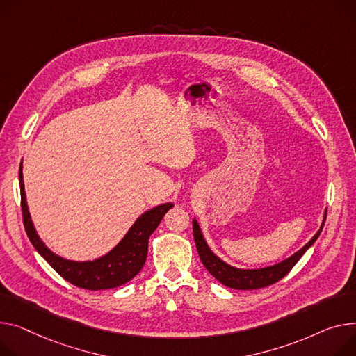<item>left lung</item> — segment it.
<instances>
[{"instance_id": "obj_1", "label": "left lung", "mask_w": 356, "mask_h": 356, "mask_svg": "<svg viewBox=\"0 0 356 356\" xmlns=\"http://www.w3.org/2000/svg\"><path fill=\"white\" fill-rule=\"evenodd\" d=\"M325 220H326V210H325L321 229L302 249H299L291 257L282 260V262L273 266H266L260 269H239L223 262L219 256H216L211 252V249L206 243L204 236L196 219H193V236H195V242H196V248H197L202 264L213 277H216L220 283H223L225 286H229L232 289L249 291V289H260V288L273 285V283L280 280L283 276H286L289 270L298 264V260L303 256V253L316 242V239L319 238V234L322 232V227L325 225Z\"/></svg>"}]
</instances>
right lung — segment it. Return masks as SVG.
I'll use <instances>...</instances> for the list:
<instances>
[{
    "instance_id": "obj_1",
    "label": "right lung",
    "mask_w": 356,
    "mask_h": 356,
    "mask_svg": "<svg viewBox=\"0 0 356 356\" xmlns=\"http://www.w3.org/2000/svg\"><path fill=\"white\" fill-rule=\"evenodd\" d=\"M19 191L24 227H26L29 239L35 250L67 282L88 291L113 289L131 280L146 262L150 234L157 229L165 213L173 207V203H164L145 211L133 223L124 238L108 253L99 259L77 262V260H68L56 254L40 239L27 206L22 180V164L19 165Z\"/></svg>"
}]
</instances>
